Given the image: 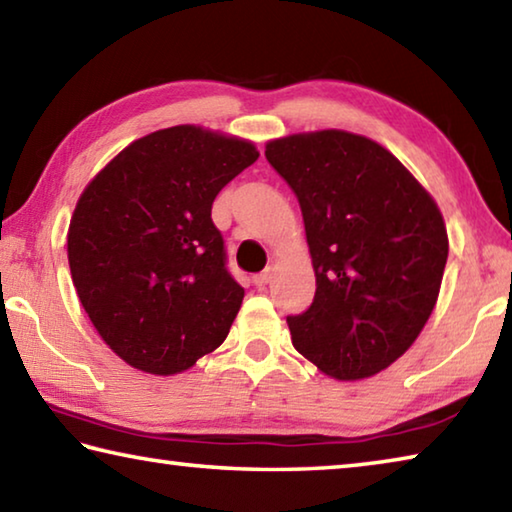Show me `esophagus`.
<instances>
[{
    "label": "esophagus",
    "instance_id": "obj_1",
    "mask_svg": "<svg viewBox=\"0 0 512 512\" xmlns=\"http://www.w3.org/2000/svg\"><path fill=\"white\" fill-rule=\"evenodd\" d=\"M271 277H273V268H266V271H262V273H257L255 277H253V282H255V287H259V289H264L268 282H271Z\"/></svg>",
    "mask_w": 512,
    "mask_h": 512
}]
</instances>
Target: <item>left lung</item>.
<instances>
[{"label": "left lung", "instance_id": "1", "mask_svg": "<svg viewBox=\"0 0 512 512\" xmlns=\"http://www.w3.org/2000/svg\"><path fill=\"white\" fill-rule=\"evenodd\" d=\"M298 196L316 273L291 343L339 381L377 375L411 348L436 307L449 241L433 196L395 155L348 131L266 142Z\"/></svg>", "mask_w": 512, "mask_h": 512}]
</instances>
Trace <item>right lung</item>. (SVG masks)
<instances>
[{"label":"right lung","mask_w":512,"mask_h":512,"mask_svg":"<svg viewBox=\"0 0 512 512\" xmlns=\"http://www.w3.org/2000/svg\"><path fill=\"white\" fill-rule=\"evenodd\" d=\"M257 158L241 137L171 126L128 144L83 189L69 271L94 329L128 366L178 375L225 341L244 289L225 268L212 203Z\"/></svg>","instance_id":"obj_1"}]
</instances>
